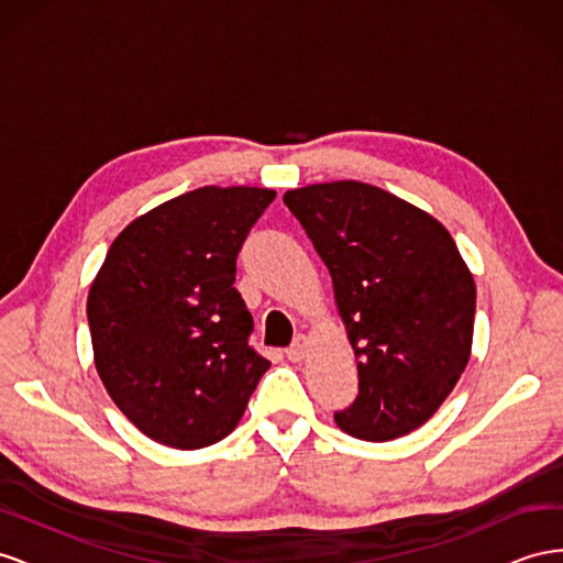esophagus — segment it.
Returning a JSON list of instances; mask_svg holds the SVG:
<instances>
[{"label":"esophagus","instance_id":"1","mask_svg":"<svg viewBox=\"0 0 563 563\" xmlns=\"http://www.w3.org/2000/svg\"><path fill=\"white\" fill-rule=\"evenodd\" d=\"M308 345H310L308 336H298L291 345L286 347V357L291 360V362H300L302 357H306V353H308Z\"/></svg>","mask_w":563,"mask_h":563}]
</instances>
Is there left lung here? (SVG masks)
<instances>
[{
  "mask_svg": "<svg viewBox=\"0 0 563 563\" xmlns=\"http://www.w3.org/2000/svg\"><path fill=\"white\" fill-rule=\"evenodd\" d=\"M284 203L329 269L357 357V398L333 419L372 443L419 429L471 355L476 286L457 244L429 212L353 179Z\"/></svg>",
  "mask_w": 563,
  "mask_h": 563,
  "instance_id": "8db88e82",
  "label": "left lung"
}]
</instances>
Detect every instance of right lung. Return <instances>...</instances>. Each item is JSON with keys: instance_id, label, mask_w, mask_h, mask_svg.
I'll return each instance as SVG.
<instances>
[{"instance_id": "right-lung-1", "label": "right lung", "mask_w": 563, "mask_h": 563, "mask_svg": "<svg viewBox=\"0 0 563 563\" xmlns=\"http://www.w3.org/2000/svg\"><path fill=\"white\" fill-rule=\"evenodd\" d=\"M201 187L148 210L111 244L89 288L95 364L113 402L156 443L199 450L230 435L269 360L249 343L236 255L275 201Z\"/></svg>"}]
</instances>
